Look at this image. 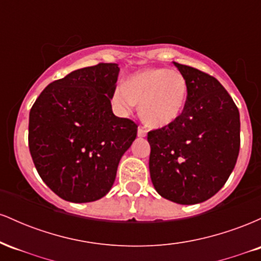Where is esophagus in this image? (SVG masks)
<instances>
[{
	"label": "esophagus",
	"mask_w": 261,
	"mask_h": 261,
	"mask_svg": "<svg viewBox=\"0 0 261 261\" xmlns=\"http://www.w3.org/2000/svg\"><path fill=\"white\" fill-rule=\"evenodd\" d=\"M137 135H139L140 137H145L146 135H147V130L143 126H139V128H137Z\"/></svg>",
	"instance_id": "esophagus-1"
}]
</instances>
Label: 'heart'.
Instances as JSON below:
<instances>
[{"mask_svg": "<svg viewBox=\"0 0 261 261\" xmlns=\"http://www.w3.org/2000/svg\"><path fill=\"white\" fill-rule=\"evenodd\" d=\"M188 99V82L176 70L146 68L134 73L125 85L115 87L112 101L120 112H127L140 103L146 124L162 127L180 116Z\"/></svg>", "mask_w": 261, "mask_h": 261, "instance_id": "b5f03b06", "label": "heart"}]
</instances>
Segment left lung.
I'll return each mask as SVG.
<instances>
[{
  "label": "left lung",
  "mask_w": 261,
  "mask_h": 261,
  "mask_svg": "<svg viewBox=\"0 0 261 261\" xmlns=\"http://www.w3.org/2000/svg\"><path fill=\"white\" fill-rule=\"evenodd\" d=\"M188 82L176 120L151 130L149 174L161 196L181 205L210 199L226 184L241 147L239 110L211 74L174 62Z\"/></svg>",
  "instance_id": "8db88e82"
}]
</instances>
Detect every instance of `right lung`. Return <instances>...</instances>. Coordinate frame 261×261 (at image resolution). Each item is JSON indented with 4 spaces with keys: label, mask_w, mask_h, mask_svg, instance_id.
<instances>
[{
    "label": "right lung",
    "mask_w": 261,
    "mask_h": 261,
    "mask_svg": "<svg viewBox=\"0 0 261 261\" xmlns=\"http://www.w3.org/2000/svg\"><path fill=\"white\" fill-rule=\"evenodd\" d=\"M120 68L100 64L50 83L29 113L28 143L39 175L56 195L91 202L110 190L136 122L112 110Z\"/></svg>",
    "instance_id": "obj_1"
}]
</instances>
